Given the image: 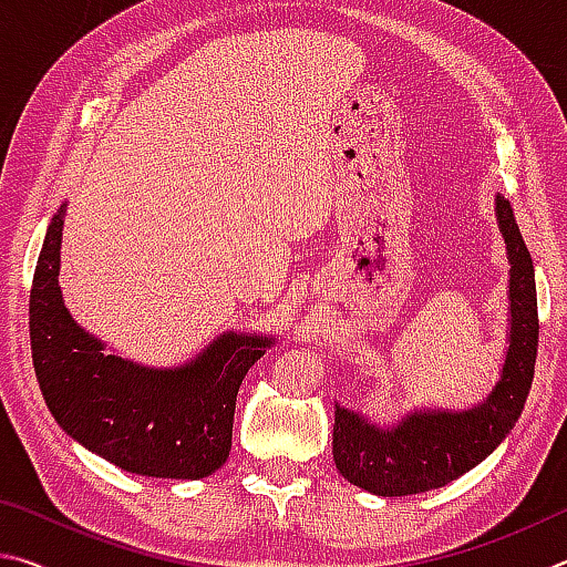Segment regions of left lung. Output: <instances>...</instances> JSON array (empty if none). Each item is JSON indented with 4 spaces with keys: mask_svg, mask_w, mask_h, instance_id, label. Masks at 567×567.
Listing matches in <instances>:
<instances>
[{
    "mask_svg": "<svg viewBox=\"0 0 567 567\" xmlns=\"http://www.w3.org/2000/svg\"><path fill=\"white\" fill-rule=\"evenodd\" d=\"M495 204L511 258V346L501 381L478 409L413 413L391 431L336 405L333 461L359 488L383 498L441 488L498 449L520 419L538 355V293L513 206L503 196Z\"/></svg>",
    "mask_w": 567,
    "mask_h": 567,
    "instance_id": "obj_1",
    "label": "left lung"
}]
</instances>
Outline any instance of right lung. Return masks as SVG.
Returning <instances> with one entry per match:
<instances>
[{"instance_id": "right-lung-1", "label": "right lung", "mask_w": 567, "mask_h": 567, "mask_svg": "<svg viewBox=\"0 0 567 567\" xmlns=\"http://www.w3.org/2000/svg\"><path fill=\"white\" fill-rule=\"evenodd\" d=\"M64 206L47 228L29 291L34 373L56 423L122 471L206 478L231 451L236 393L271 339L224 333L196 361L154 371L102 353L64 309L59 246Z\"/></svg>"}]
</instances>
